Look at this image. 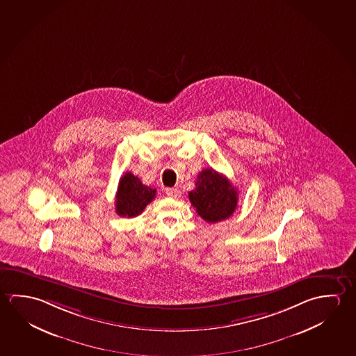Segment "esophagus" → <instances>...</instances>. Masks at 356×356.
Masks as SVG:
<instances>
[{
  "mask_svg": "<svg viewBox=\"0 0 356 356\" xmlns=\"http://www.w3.org/2000/svg\"><path fill=\"white\" fill-rule=\"evenodd\" d=\"M166 195L169 197L179 198L181 196V191L179 188H166Z\"/></svg>",
  "mask_w": 356,
  "mask_h": 356,
  "instance_id": "1",
  "label": "esophagus"
}]
</instances>
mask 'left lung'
<instances>
[{"label":"left lung","instance_id":"obj_1","mask_svg":"<svg viewBox=\"0 0 356 356\" xmlns=\"http://www.w3.org/2000/svg\"><path fill=\"white\" fill-rule=\"evenodd\" d=\"M195 186L188 198L204 221L216 223L234 215L238 191L226 176L213 169H204L198 174Z\"/></svg>","mask_w":356,"mask_h":356}]
</instances>
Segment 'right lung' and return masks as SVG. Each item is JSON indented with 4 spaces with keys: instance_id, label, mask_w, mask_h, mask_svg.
Wrapping results in <instances>:
<instances>
[{
    "instance_id": "right-lung-1",
    "label": "right lung",
    "mask_w": 356,
    "mask_h": 356,
    "mask_svg": "<svg viewBox=\"0 0 356 356\" xmlns=\"http://www.w3.org/2000/svg\"><path fill=\"white\" fill-rule=\"evenodd\" d=\"M156 190L143 185L140 179L131 172L120 177L118 186L115 211L122 217H136L155 198Z\"/></svg>"
}]
</instances>
